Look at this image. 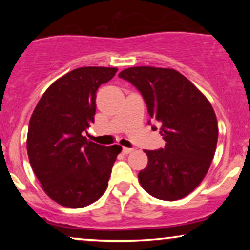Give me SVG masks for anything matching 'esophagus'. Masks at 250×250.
I'll return each mask as SVG.
<instances>
[{"instance_id": "obj_1", "label": "esophagus", "mask_w": 250, "mask_h": 250, "mask_svg": "<svg viewBox=\"0 0 250 250\" xmlns=\"http://www.w3.org/2000/svg\"><path fill=\"white\" fill-rule=\"evenodd\" d=\"M133 150H134L133 148H125V147H123V149H122V153L127 155V154H130L131 151H133Z\"/></svg>"}]
</instances>
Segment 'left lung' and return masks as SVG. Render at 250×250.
Segmentation results:
<instances>
[{
	"mask_svg": "<svg viewBox=\"0 0 250 250\" xmlns=\"http://www.w3.org/2000/svg\"><path fill=\"white\" fill-rule=\"evenodd\" d=\"M119 77L139 89L166 141L165 148L145 150L148 165L139 173L142 188L160 200L183 199L205 179L216 149L219 127L210 102L170 68L131 67Z\"/></svg>",
	"mask_w": 250,
	"mask_h": 250,
	"instance_id": "8db88e82",
	"label": "left lung"
}]
</instances>
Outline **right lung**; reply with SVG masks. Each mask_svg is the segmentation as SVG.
I'll use <instances>...</instances> for the list:
<instances>
[{
  "label": "right lung",
  "instance_id": "1",
  "mask_svg": "<svg viewBox=\"0 0 250 250\" xmlns=\"http://www.w3.org/2000/svg\"><path fill=\"white\" fill-rule=\"evenodd\" d=\"M117 68L82 67L56 80L30 117L27 151L44 193L59 205L82 208L104 194L122 147H104L83 131L94 122L96 91Z\"/></svg>",
  "mask_w": 250,
  "mask_h": 250
}]
</instances>
